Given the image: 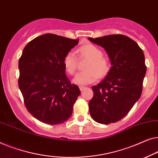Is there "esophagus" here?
Segmentation results:
<instances>
[{"label":"esophagus","mask_w":158,"mask_h":158,"mask_svg":"<svg viewBox=\"0 0 158 158\" xmlns=\"http://www.w3.org/2000/svg\"><path fill=\"white\" fill-rule=\"evenodd\" d=\"M85 88H86L85 86H79V89L81 91H83Z\"/></svg>","instance_id":"obj_1"}]
</instances>
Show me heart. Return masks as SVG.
<instances>
[{
	"instance_id": "obj_1",
	"label": "heart",
	"mask_w": 158,
	"mask_h": 158,
	"mask_svg": "<svg viewBox=\"0 0 158 158\" xmlns=\"http://www.w3.org/2000/svg\"><path fill=\"white\" fill-rule=\"evenodd\" d=\"M81 56L89 59L86 66L87 70L79 72L73 79V82L78 85H86L99 78L104 77L110 70L108 61L103 58V53L97 46L93 44H86L78 50ZM64 66L69 74H74L77 68V58L74 52H69L64 59Z\"/></svg>"
}]
</instances>
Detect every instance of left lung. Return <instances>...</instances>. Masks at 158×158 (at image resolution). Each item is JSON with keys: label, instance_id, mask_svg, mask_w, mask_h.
Instances as JSON below:
<instances>
[{"label": "left lung", "instance_id": "8db88e82", "mask_svg": "<svg viewBox=\"0 0 158 158\" xmlns=\"http://www.w3.org/2000/svg\"><path fill=\"white\" fill-rule=\"evenodd\" d=\"M88 39L104 48L112 65L105 78L92 86L94 96L89 102L91 117L98 123H117L141 96L147 69L144 53L136 42L124 35Z\"/></svg>", "mask_w": 158, "mask_h": 158}]
</instances>
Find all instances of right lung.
Wrapping results in <instances>:
<instances>
[{"label": "right lung", "instance_id": "add662e5", "mask_svg": "<svg viewBox=\"0 0 158 158\" xmlns=\"http://www.w3.org/2000/svg\"><path fill=\"white\" fill-rule=\"evenodd\" d=\"M78 42L46 34L23 48L19 61V86L27 110L41 123L61 124L72 114L81 92L78 86L71 84L63 62Z\"/></svg>", "mask_w": 158, "mask_h": 158}]
</instances>
